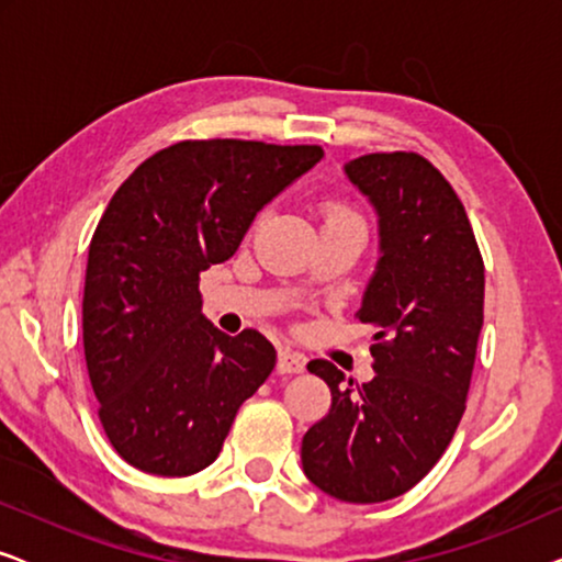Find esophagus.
Listing matches in <instances>:
<instances>
[{"instance_id": "34e87169", "label": "esophagus", "mask_w": 562, "mask_h": 562, "mask_svg": "<svg viewBox=\"0 0 562 562\" xmlns=\"http://www.w3.org/2000/svg\"><path fill=\"white\" fill-rule=\"evenodd\" d=\"M304 366H306V358L302 356V352L289 350V348L279 350V360H276L279 373H302Z\"/></svg>"}]
</instances>
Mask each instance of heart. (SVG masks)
<instances>
[{"mask_svg":"<svg viewBox=\"0 0 562 562\" xmlns=\"http://www.w3.org/2000/svg\"><path fill=\"white\" fill-rule=\"evenodd\" d=\"M345 217H356L350 210H345L340 204H327L325 206V220H345Z\"/></svg>","mask_w":562,"mask_h":562,"instance_id":"b5f03b06","label":"heart"}]
</instances>
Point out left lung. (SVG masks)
<instances>
[{
  "instance_id": "left-lung-1",
  "label": "left lung",
  "mask_w": 562,
  "mask_h": 562,
  "mask_svg": "<svg viewBox=\"0 0 562 562\" xmlns=\"http://www.w3.org/2000/svg\"><path fill=\"white\" fill-rule=\"evenodd\" d=\"M379 212L381 258L356 312L373 335V381L312 360L333 406L302 440L306 479L348 504L396 498L442 458L465 412L483 327V258L465 206L419 153L345 166Z\"/></svg>"
}]
</instances>
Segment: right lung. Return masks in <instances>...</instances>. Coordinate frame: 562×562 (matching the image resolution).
Here are the masks:
<instances>
[{"label": "right lung", "mask_w": 562, "mask_h": 562, "mask_svg": "<svg viewBox=\"0 0 562 562\" xmlns=\"http://www.w3.org/2000/svg\"><path fill=\"white\" fill-rule=\"evenodd\" d=\"M325 156L319 145L181 140L114 191L89 245L83 356L112 448L181 479L214 463L276 366L258 329L202 314L199 273L235 256L256 214Z\"/></svg>", "instance_id": "obj_1"}]
</instances>
